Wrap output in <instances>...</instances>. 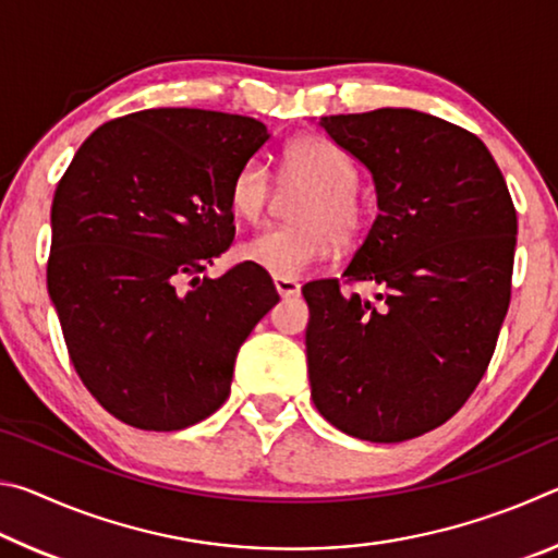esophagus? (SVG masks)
<instances>
[{"instance_id": "esophagus-1", "label": "esophagus", "mask_w": 558, "mask_h": 558, "mask_svg": "<svg viewBox=\"0 0 558 558\" xmlns=\"http://www.w3.org/2000/svg\"><path fill=\"white\" fill-rule=\"evenodd\" d=\"M272 286H276L280 298H298L300 295V282L292 278H272Z\"/></svg>"}]
</instances>
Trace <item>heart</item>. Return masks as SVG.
Wrapping results in <instances>:
<instances>
[{
	"mask_svg": "<svg viewBox=\"0 0 558 558\" xmlns=\"http://www.w3.org/2000/svg\"><path fill=\"white\" fill-rule=\"evenodd\" d=\"M280 182L305 186L292 211L295 226H280L243 243L241 256L276 278H298L323 263L332 243L349 248L369 226V202L359 194L354 159L332 140L305 135L292 140L280 159ZM229 202L243 221L258 223L270 204V177L258 159L235 172Z\"/></svg>",
	"mask_w": 558,
	"mask_h": 558,
	"instance_id": "b5f03b06",
	"label": "heart"
}]
</instances>
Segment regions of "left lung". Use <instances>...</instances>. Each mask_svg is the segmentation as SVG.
Wrapping results in <instances>:
<instances>
[{
    "instance_id": "8db88e82",
    "label": "left lung",
    "mask_w": 558,
    "mask_h": 558,
    "mask_svg": "<svg viewBox=\"0 0 558 558\" xmlns=\"http://www.w3.org/2000/svg\"><path fill=\"white\" fill-rule=\"evenodd\" d=\"M369 169L379 216L337 278L302 288L310 389L347 436L401 442L452 418L495 354L509 298L517 211L483 140L428 112L323 118Z\"/></svg>"
}]
</instances>
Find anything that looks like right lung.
<instances>
[{
  "label": "right lung",
  "mask_w": 558,
  "mask_h": 558,
  "mask_svg": "<svg viewBox=\"0 0 558 558\" xmlns=\"http://www.w3.org/2000/svg\"><path fill=\"white\" fill-rule=\"evenodd\" d=\"M268 137L229 112H130L56 186L49 295L75 374L128 426L182 430L221 409L235 354L280 300L248 260L199 278L229 251L231 182Z\"/></svg>",
  "instance_id": "right-lung-1"
}]
</instances>
